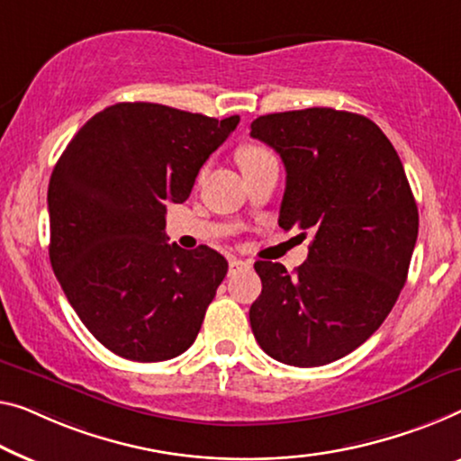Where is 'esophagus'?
Listing matches in <instances>:
<instances>
[{
	"label": "esophagus",
	"instance_id": "1",
	"mask_svg": "<svg viewBox=\"0 0 461 461\" xmlns=\"http://www.w3.org/2000/svg\"><path fill=\"white\" fill-rule=\"evenodd\" d=\"M252 263L250 260H246V258H238V257H231L230 258V273H236L238 269H249Z\"/></svg>",
	"mask_w": 461,
	"mask_h": 461
}]
</instances>
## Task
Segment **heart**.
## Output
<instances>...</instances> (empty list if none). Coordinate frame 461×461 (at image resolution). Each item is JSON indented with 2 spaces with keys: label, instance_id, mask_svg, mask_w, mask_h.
I'll use <instances>...</instances> for the list:
<instances>
[{
  "label": "heart",
  "instance_id": "b5f03b06",
  "mask_svg": "<svg viewBox=\"0 0 461 461\" xmlns=\"http://www.w3.org/2000/svg\"><path fill=\"white\" fill-rule=\"evenodd\" d=\"M269 157H271L269 150L260 147V144H246V147L238 150V161L242 167H250V165L269 159Z\"/></svg>",
  "mask_w": 461,
  "mask_h": 461
}]
</instances>
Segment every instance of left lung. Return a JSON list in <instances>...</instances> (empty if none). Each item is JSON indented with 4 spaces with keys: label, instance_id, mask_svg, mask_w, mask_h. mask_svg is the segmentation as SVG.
Returning a JSON list of instances; mask_svg holds the SVG:
<instances>
[{
    "label": "left lung",
    "instance_id": "1",
    "mask_svg": "<svg viewBox=\"0 0 461 461\" xmlns=\"http://www.w3.org/2000/svg\"><path fill=\"white\" fill-rule=\"evenodd\" d=\"M250 136L285 165L279 225L312 233L294 273L254 263L263 292L250 306L252 333L275 360L322 366L362 346L400 296L418 238L414 194L393 144L364 115L269 113Z\"/></svg>",
    "mask_w": 461,
    "mask_h": 461
}]
</instances>
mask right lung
<instances>
[{
    "instance_id": "right-lung-1",
    "label": "right lung",
    "mask_w": 461,
    "mask_h": 461,
    "mask_svg": "<svg viewBox=\"0 0 461 461\" xmlns=\"http://www.w3.org/2000/svg\"><path fill=\"white\" fill-rule=\"evenodd\" d=\"M238 122L115 103L55 163L47 190L53 273L88 331L122 358H176L201 331L228 260L207 246L167 244L165 204L186 201Z\"/></svg>"
}]
</instances>
